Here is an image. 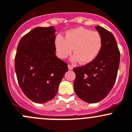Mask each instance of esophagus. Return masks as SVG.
<instances>
[{
	"mask_svg": "<svg viewBox=\"0 0 132 132\" xmlns=\"http://www.w3.org/2000/svg\"><path fill=\"white\" fill-rule=\"evenodd\" d=\"M68 68H69V70H72L73 69V67L70 65H68Z\"/></svg>",
	"mask_w": 132,
	"mask_h": 132,
	"instance_id": "esophagus-1",
	"label": "esophagus"
}]
</instances>
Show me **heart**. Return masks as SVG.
Wrapping results in <instances>:
<instances>
[{
  "mask_svg": "<svg viewBox=\"0 0 132 132\" xmlns=\"http://www.w3.org/2000/svg\"><path fill=\"white\" fill-rule=\"evenodd\" d=\"M55 51L62 59L67 58L71 54L74 62L87 64L93 62L102 50L103 40L101 35L96 31H92L84 27H77L67 30L64 37L57 36L55 37Z\"/></svg>",
  "mask_w": 132,
  "mask_h": 132,
  "instance_id": "heart-1",
  "label": "heart"
}]
</instances>
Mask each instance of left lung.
I'll return each instance as SVG.
<instances>
[{"mask_svg": "<svg viewBox=\"0 0 132 132\" xmlns=\"http://www.w3.org/2000/svg\"><path fill=\"white\" fill-rule=\"evenodd\" d=\"M95 28L103 40L100 53L93 62L74 68L75 93L89 104L101 101L109 93L116 82L120 61V53L113 34L98 25Z\"/></svg>", "mask_w": 132, "mask_h": 132, "instance_id": "obj_1", "label": "left lung"}]
</instances>
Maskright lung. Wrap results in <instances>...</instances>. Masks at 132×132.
I'll return each mask as SVG.
<instances>
[{"instance_id":"1","label":"right lung","mask_w":132,"mask_h":132,"mask_svg":"<svg viewBox=\"0 0 132 132\" xmlns=\"http://www.w3.org/2000/svg\"><path fill=\"white\" fill-rule=\"evenodd\" d=\"M53 26L37 27L21 39L15 56V71L21 90L30 100L44 104L52 100L68 71L56 56Z\"/></svg>"}]
</instances>
